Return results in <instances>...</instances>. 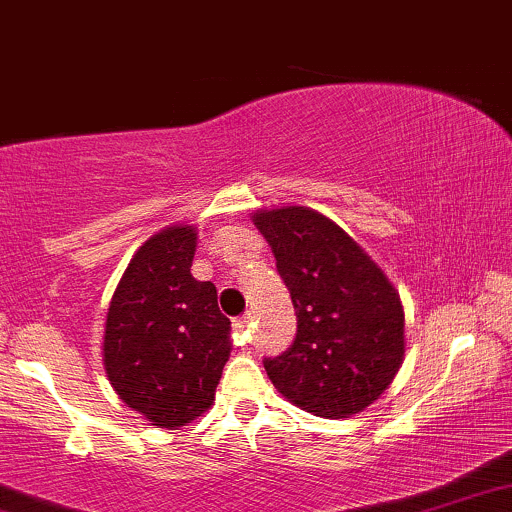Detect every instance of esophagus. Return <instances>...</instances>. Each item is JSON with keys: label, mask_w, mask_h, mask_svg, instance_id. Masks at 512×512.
Returning a JSON list of instances; mask_svg holds the SVG:
<instances>
[{"label": "esophagus", "mask_w": 512, "mask_h": 512, "mask_svg": "<svg viewBox=\"0 0 512 512\" xmlns=\"http://www.w3.org/2000/svg\"><path fill=\"white\" fill-rule=\"evenodd\" d=\"M252 320H255V316H252V313H243L241 318H236L234 320V335L241 337V339L248 337V332H250V327H252Z\"/></svg>", "instance_id": "1"}]
</instances>
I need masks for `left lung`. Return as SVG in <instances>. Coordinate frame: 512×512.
Here are the masks:
<instances>
[{
    "label": "left lung",
    "mask_w": 512,
    "mask_h": 512,
    "mask_svg": "<svg viewBox=\"0 0 512 512\" xmlns=\"http://www.w3.org/2000/svg\"><path fill=\"white\" fill-rule=\"evenodd\" d=\"M290 290L297 335L264 358L290 403L316 417L363 412L391 384L405 356L398 292L363 248L325 215L302 206L255 213Z\"/></svg>",
    "instance_id": "1"
}]
</instances>
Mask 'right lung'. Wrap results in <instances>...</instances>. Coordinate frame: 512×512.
<instances>
[{
	"instance_id": "add662e5",
	"label": "right lung",
	"mask_w": 512,
	"mask_h": 512,
	"mask_svg": "<svg viewBox=\"0 0 512 512\" xmlns=\"http://www.w3.org/2000/svg\"><path fill=\"white\" fill-rule=\"evenodd\" d=\"M194 227H168L128 264L107 309L105 370L152 426H187L213 405L229 360V318L210 281H196Z\"/></svg>"
}]
</instances>
